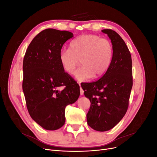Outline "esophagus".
Masks as SVG:
<instances>
[{"label":"esophagus","mask_w":157,"mask_h":157,"mask_svg":"<svg viewBox=\"0 0 157 157\" xmlns=\"http://www.w3.org/2000/svg\"><path fill=\"white\" fill-rule=\"evenodd\" d=\"M79 85H80V84H79ZM80 96H82V95L84 94V90L82 89L81 87L80 88Z\"/></svg>","instance_id":"1"}]
</instances>
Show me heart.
<instances>
[{"mask_svg": "<svg viewBox=\"0 0 157 157\" xmlns=\"http://www.w3.org/2000/svg\"><path fill=\"white\" fill-rule=\"evenodd\" d=\"M113 47L106 39L95 35H84L71 42L69 49L61 50L59 60L63 69L69 75L75 74L80 61L82 67L76 73L80 81L101 77L111 64Z\"/></svg>", "mask_w": 157, "mask_h": 157, "instance_id": "1", "label": "heart"}]
</instances>
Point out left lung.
Instances as JSON below:
<instances>
[{
    "label": "left lung",
    "instance_id": "left-lung-1",
    "mask_svg": "<svg viewBox=\"0 0 157 157\" xmlns=\"http://www.w3.org/2000/svg\"><path fill=\"white\" fill-rule=\"evenodd\" d=\"M101 31L111 40V64L100 79L81 84V87L91 103L86 115L88 126L105 132L115 127L125 115L133 81L131 54L124 41L115 31Z\"/></svg>",
    "mask_w": 157,
    "mask_h": 157
}]
</instances>
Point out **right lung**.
Listing matches in <instances>:
<instances>
[{"label":"right lung","mask_w":157,"mask_h":157,"mask_svg":"<svg viewBox=\"0 0 157 157\" xmlns=\"http://www.w3.org/2000/svg\"><path fill=\"white\" fill-rule=\"evenodd\" d=\"M72 33L47 29L33 39L23 58V91L31 117L47 130L65 124L66 106L77 101L80 86L65 72L59 54ZM65 86L63 90L58 88Z\"/></svg>","instance_id":"add662e5"}]
</instances>
